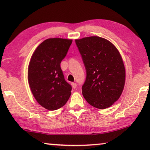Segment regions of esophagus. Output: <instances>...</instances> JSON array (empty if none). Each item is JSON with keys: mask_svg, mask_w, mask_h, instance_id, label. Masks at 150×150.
<instances>
[{"mask_svg": "<svg viewBox=\"0 0 150 150\" xmlns=\"http://www.w3.org/2000/svg\"><path fill=\"white\" fill-rule=\"evenodd\" d=\"M71 85H72L73 88H75L76 87H77V83H71Z\"/></svg>", "mask_w": 150, "mask_h": 150, "instance_id": "1", "label": "esophagus"}]
</instances>
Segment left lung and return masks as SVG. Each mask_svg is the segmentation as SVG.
Returning a JSON list of instances; mask_svg holds the SVG:
<instances>
[{"instance_id":"8db88e82","label":"left lung","mask_w":150,"mask_h":150,"mask_svg":"<svg viewBox=\"0 0 150 150\" xmlns=\"http://www.w3.org/2000/svg\"><path fill=\"white\" fill-rule=\"evenodd\" d=\"M84 63L86 79L83 95L94 107H110L122 93L125 67L120 53L108 40L98 36L75 40Z\"/></svg>"}]
</instances>
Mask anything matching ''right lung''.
<instances>
[{
    "label": "right lung",
    "mask_w": 150,
    "mask_h": 150,
    "mask_svg": "<svg viewBox=\"0 0 150 150\" xmlns=\"http://www.w3.org/2000/svg\"><path fill=\"white\" fill-rule=\"evenodd\" d=\"M72 40L49 38L35 49L30 59L28 79L35 100L43 107L55 110L65 105L72 87L60 67Z\"/></svg>",
    "instance_id": "obj_1"
}]
</instances>
